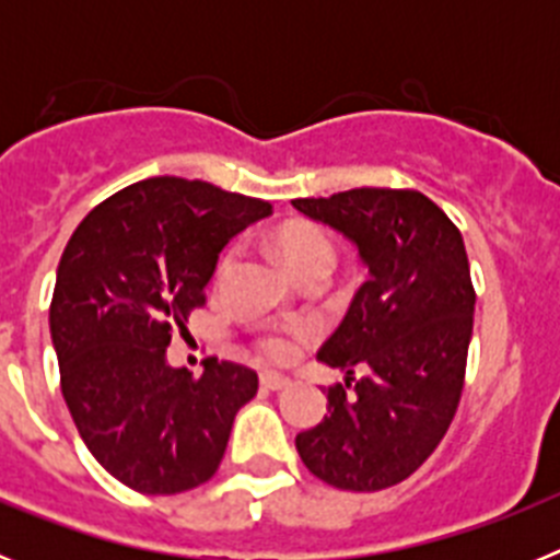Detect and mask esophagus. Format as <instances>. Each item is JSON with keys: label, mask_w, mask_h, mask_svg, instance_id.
Segmentation results:
<instances>
[{"label": "esophagus", "mask_w": 560, "mask_h": 560, "mask_svg": "<svg viewBox=\"0 0 560 560\" xmlns=\"http://www.w3.org/2000/svg\"><path fill=\"white\" fill-rule=\"evenodd\" d=\"M260 384H264L266 389H271V393H277V389L291 387V378L280 373H260Z\"/></svg>", "instance_id": "obj_1"}]
</instances>
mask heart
Returning <instances> with one entry per match:
<instances>
[{
	"instance_id": "obj_1",
	"label": "heart",
	"mask_w": 560,
	"mask_h": 560,
	"mask_svg": "<svg viewBox=\"0 0 560 560\" xmlns=\"http://www.w3.org/2000/svg\"><path fill=\"white\" fill-rule=\"evenodd\" d=\"M275 249L289 269L291 277L303 275L311 269H328L334 266V244L319 226L311 224H285L275 235ZM232 252H226L219 260V275L224 277L232 269ZM260 355L269 361H289L296 353V336L285 330H271L264 339L257 341Z\"/></svg>"
}]
</instances>
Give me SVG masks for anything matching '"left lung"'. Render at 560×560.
<instances>
[{
    "mask_svg": "<svg viewBox=\"0 0 560 560\" xmlns=\"http://www.w3.org/2000/svg\"><path fill=\"white\" fill-rule=\"evenodd\" d=\"M291 205L348 237L368 269L316 353L345 387L328 389V415L296 434V452L334 488L381 491L427 463L457 412L477 303L463 235L418 190L355 187Z\"/></svg>",
    "mask_w": 560,
    "mask_h": 560,
    "instance_id": "1",
    "label": "left lung"
}]
</instances>
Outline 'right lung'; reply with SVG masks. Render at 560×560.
<instances>
[{
	"instance_id": "obj_1",
	"label": "right lung",
	"mask_w": 560,
	"mask_h": 560,
	"mask_svg": "<svg viewBox=\"0 0 560 560\" xmlns=\"http://www.w3.org/2000/svg\"><path fill=\"white\" fill-rule=\"evenodd\" d=\"M271 205L199 179L153 176L97 205L69 237L49 305L61 393L92 457L151 497L219 471L255 370L207 359L201 378L167 364V345L230 237Z\"/></svg>"
}]
</instances>
